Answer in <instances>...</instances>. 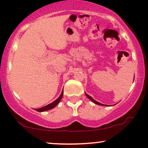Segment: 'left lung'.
Masks as SVG:
<instances>
[{
	"instance_id": "obj_1",
	"label": "left lung",
	"mask_w": 148,
	"mask_h": 148,
	"mask_svg": "<svg viewBox=\"0 0 148 148\" xmlns=\"http://www.w3.org/2000/svg\"><path fill=\"white\" fill-rule=\"evenodd\" d=\"M85 93H86V92H85ZM86 96H87V97L88 98H89V99H90L91 100V101H92V102L93 103H96V104H97V105H100V106H108V105H105V104H103V103H99V102H98V101H96V100H95L94 99H93V98L92 97H91L90 96V95H88V94H86Z\"/></svg>"
}]
</instances>
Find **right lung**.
I'll return each mask as SVG.
<instances>
[{
    "instance_id": "obj_1",
    "label": "right lung",
    "mask_w": 148,
    "mask_h": 148,
    "mask_svg": "<svg viewBox=\"0 0 148 148\" xmlns=\"http://www.w3.org/2000/svg\"><path fill=\"white\" fill-rule=\"evenodd\" d=\"M62 96H63V90L62 91V92H61L60 95L59 96V97L57 99H56L55 101H53L52 103H49V104L47 105V106L42 107V108H36V111H38V112H44V111H49V110L50 109H52V108H53L54 107H56L58 105V103L60 102V101L62 99Z\"/></svg>"
}]
</instances>
